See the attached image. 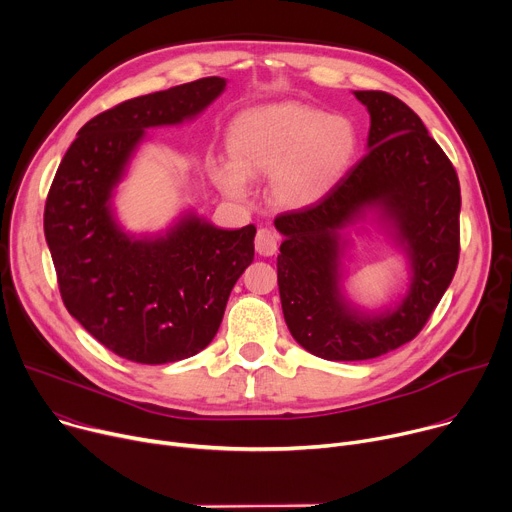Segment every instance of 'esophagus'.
<instances>
[{
	"mask_svg": "<svg viewBox=\"0 0 512 512\" xmlns=\"http://www.w3.org/2000/svg\"><path fill=\"white\" fill-rule=\"evenodd\" d=\"M255 251L263 257H271L277 251V235L269 228H259L255 237Z\"/></svg>",
	"mask_w": 512,
	"mask_h": 512,
	"instance_id": "esophagus-1",
	"label": "esophagus"
}]
</instances>
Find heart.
<instances>
[{
  "label": "heart",
  "mask_w": 512,
  "mask_h": 512,
  "mask_svg": "<svg viewBox=\"0 0 512 512\" xmlns=\"http://www.w3.org/2000/svg\"><path fill=\"white\" fill-rule=\"evenodd\" d=\"M232 161H218L214 177L224 194L247 200L249 177L271 175V196L304 208L327 194L357 151L355 126L343 116L280 102L241 112L228 128Z\"/></svg>",
  "instance_id": "b5f03b06"
}]
</instances>
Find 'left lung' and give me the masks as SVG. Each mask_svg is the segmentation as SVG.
Masks as SVG:
<instances>
[{
    "instance_id": "obj_1",
    "label": "left lung",
    "mask_w": 512,
    "mask_h": 512,
    "mask_svg": "<svg viewBox=\"0 0 512 512\" xmlns=\"http://www.w3.org/2000/svg\"><path fill=\"white\" fill-rule=\"evenodd\" d=\"M369 112L367 155L316 204L275 216L286 237L277 286L292 337L329 361L374 359L423 331L459 261V179L418 118L386 91H355ZM376 209L411 261L403 302L380 315L355 309L340 292L343 227Z\"/></svg>"
}]
</instances>
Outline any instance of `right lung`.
Listing matches in <instances>:
<instances>
[{
  "label": "right lung",
  "instance_id": "1",
  "mask_svg": "<svg viewBox=\"0 0 512 512\" xmlns=\"http://www.w3.org/2000/svg\"><path fill=\"white\" fill-rule=\"evenodd\" d=\"M224 85L204 77L91 118L46 196L44 237L61 298L91 337L128 361L161 365L208 347L232 286L253 261V224L224 230L190 212L165 235L136 239L112 212L114 188L145 130L192 120Z\"/></svg>",
  "mask_w": 512,
  "mask_h": 512
}]
</instances>
